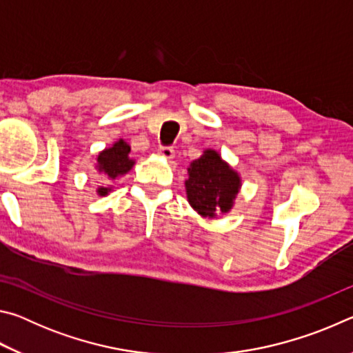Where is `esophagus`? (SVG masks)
I'll return each instance as SVG.
<instances>
[{
    "label": "esophagus",
    "instance_id": "obj_1",
    "mask_svg": "<svg viewBox=\"0 0 353 353\" xmlns=\"http://www.w3.org/2000/svg\"><path fill=\"white\" fill-rule=\"evenodd\" d=\"M159 154L162 155V157L166 159V160L174 159V149L170 148V146H160L159 148Z\"/></svg>",
    "mask_w": 353,
    "mask_h": 353
}]
</instances>
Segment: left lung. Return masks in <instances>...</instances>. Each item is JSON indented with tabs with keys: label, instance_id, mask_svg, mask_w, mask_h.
<instances>
[{
	"label": "left lung",
	"instance_id": "obj_1",
	"mask_svg": "<svg viewBox=\"0 0 353 353\" xmlns=\"http://www.w3.org/2000/svg\"><path fill=\"white\" fill-rule=\"evenodd\" d=\"M240 188V174L214 149H205L188 166L187 199L202 218H216L218 213L230 212Z\"/></svg>",
	"mask_w": 353,
	"mask_h": 353
}]
</instances>
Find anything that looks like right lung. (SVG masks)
Returning a JSON list of instances; mask_svg holds the SVG:
<instances>
[{
	"mask_svg": "<svg viewBox=\"0 0 353 353\" xmlns=\"http://www.w3.org/2000/svg\"><path fill=\"white\" fill-rule=\"evenodd\" d=\"M130 152V146L129 143L124 141L123 139H119L118 141L113 143L110 148H105L104 151H101L98 154L97 159V168L101 176H103L105 181H115L117 177L126 174L132 166L135 165V160L129 157ZM112 191V187H98L97 193L99 196H107Z\"/></svg>",
	"mask_w": 353,
	"mask_h": 353,
	"instance_id": "add662e5",
	"label": "right lung"
}]
</instances>
